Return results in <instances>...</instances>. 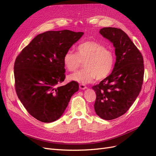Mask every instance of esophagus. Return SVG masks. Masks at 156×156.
Masks as SVG:
<instances>
[{
	"label": "esophagus",
	"mask_w": 156,
	"mask_h": 156,
	"mask_svg": "<svg viewBox=\"0 0 156 156\" xmlns=\"http://www.w3.org/2000/svg\"><path fill=\"white\" fill-rule=\"evenodd\" d=\"M79 88L82 90H84V89H86L87 87L83 84H79Z\"/></svg>",
	"instance_id": "esophagus-1"
}]
</instances>
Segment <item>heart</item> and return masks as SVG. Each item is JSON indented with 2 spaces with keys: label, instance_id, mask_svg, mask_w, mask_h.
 Returning <instances> with one entry per match:
<instances>
[{
  "label": "heart",
  "instance_id": "obj_1",
  "mask_svg": "<svg viewBox=\"0 0 156 156\" xmlns=\"http://www.w3.org/2000/svg\"><path fill=\"white\" fill-rule=\"evenodd\" d=\"M76 54L68 51L63 58L64 67L73 72L84 63V69L69 75L70 81L82 84L107 78L111 74L115 63V55L103 45L94 41H87L77 46Z\"/></svg>",
  "mask_w": 156,
  "mask_h": 156
}]
</instances>
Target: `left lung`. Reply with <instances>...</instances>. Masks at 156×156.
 <instances>
[{
	"label": "left lung",
	"instance_id": "8db88e82",
	"mask_svg": "<svg viewBox=\"0 0 156 156\" xmlns=\"http://www.w3.org/2000/svg\"><path fill=\"white\" fill-rule=\"evenodd\" d=\"M100 34L113 44L116 62L111 75L92 87L96 94L94 110L102 119L111 120L128 111L141 90L144 79L143 55L120 29L104 27Z\"/></svg>",
	"mask_w": 156,
	"mask_h": 156
}]
</instances>
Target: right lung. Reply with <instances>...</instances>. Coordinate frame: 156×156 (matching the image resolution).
I'll return each mask as SVG.
<instances>
[{
	"label": "right lung",
	"instance_id": "obj_1",
	"mask_svg": "<svg viewBox=\"0 0 156 156\" xmlns=\"http://www.w3.org/2000/svg\"><path fill=\"white\" fill-rule=\"evenodd\" d=\"M84 33L69 30L47 31L37 35L14 63L17 95L29 114L45 123L58 120L71 97L78 91L77 82L56 87L65 79V53Z\"/></svg>",
	"mask_w": 156,
	"mask_h": 156
}]
</instances>
